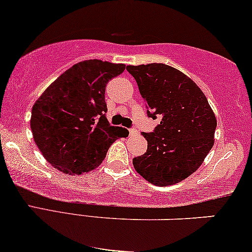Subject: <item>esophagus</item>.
<instances>
[{"instance_id": "34e87169", "label": "esophagus", "mask_w": 252, "mask_h": 252, "mask_svg": "<svg viewBox=\"0 0 252 252\" xmlns=\"http://www.w3.org/2000/svg\"><path fill=\"white\" fill-rule=\"evenodd\" d=\"M136 130L135 129H129V135H135Z\"/></svg>"}]
</instances>
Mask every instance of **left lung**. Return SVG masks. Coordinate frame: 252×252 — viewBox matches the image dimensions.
<instances>
[{
	"label": "left lung",
	"mask_w": 252,
	"mask_h": 252,
	"mask_svg": "<svg viewBox=\"0 0 252 252\" xmlns=\"http://www.w3.org/2000/svg\"><path fill=\"white\" fill-rule=\"evenodd\" d=\"M145 98L147 113L161 123L142 133L147 152L133 158L136 172L158 186L174 185L197 171L214 145L217 118L197 84L164 63L127 66Z\"/></svg>",
	"instance_id": "8db88e82"
}]
</instances>
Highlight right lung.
Here are the masks:
<instances>
[{
  "label": "right lung",
  "mask_w": 252,
  "mask_h": 252,
  "mask_svg": "<svg viewBox=\"0 0 252 252\" xmlns=\"http://www.w3.org/2000/svg\"><path fill=\"white\" fill-rule=\"evenodd\" d=\"M124 63L86 60L61 74L32 107L31 130L46 161L68 175H83L105 158L110 146L128 130L111 126L105 87Z\"/></svg>",
  "instance_id": "add662e5"
}]
</instances>
